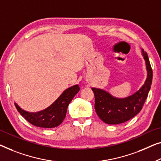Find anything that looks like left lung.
I'll list each match as a JSON object with an SVG mask.
<instances>
[{
    "label": "left lung",
    "mask_w": 161,
    "mask_h": 161,
    "mask_svg": "<svg viewBox=\"0 0 161 161\" xmlns=\"http://www.w3.org/2000/svg\"><path fill=\"white\" fill-rule=\"evenodd\" d=\"M145 60L147 77L143 86L132 96L125 98H117L107 92L92 88L95 95V109L104 123L109 125L120 124L129 120L139 113L147 98L153 80V70L147 53L142 49Z\"/></svg>",
    "instance_id": "1"
}]
</instances>
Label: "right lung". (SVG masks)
<instances>
[{
  "label": "right lung",
  "mask_w": 161,
  "mask_h": 161,
  "mask_svg": "<svg viewBox=\"0 0 161 161\" xmlns=\"http://www.w3.org/2000/svg\"><path fill=\"white\" fill-rule=\"evenodd\" d=\"M79 91L78 85L68 88L50 106L36 113L25 112L17 103L14 104L20 114L32 125L40 128H55L64 120L68 106Z\"/></svg>",
  "instance_id": "obj_1"
}]
</instances>
